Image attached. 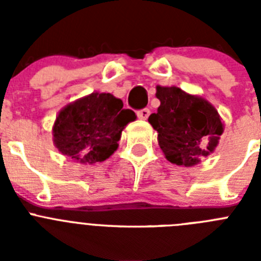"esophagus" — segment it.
I'll return each mask as SVG.
<instances>
[{"mask_svg": "<svg viewBox=\"0 0 261 261\" xmlns=\"http://www.w3.org/2000/svg\"><path fill=\"white\" fill-rule=\"evenodd\" d=\"M149 115H150V110H149V108H142V110L137 111L138 119L146 120L147 117H149Z\"/></svg>", "mask_w": 261, "mask_h": 261, "instance_id": "1", "label": "esophagus"}]
</instances>
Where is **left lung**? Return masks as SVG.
Returning <instances> with one entry per match:
<instances>
[{
    "instance_id": "obj_1",
    "label": "left lung",
    "mask_w": 261,
    "mask_h": 261,
    "mask_svg": "<svg viewBox=\"0 0 261 261\" xmlns=\"http://www.w3.org/2000/svg\"><path fill=\"white\" fill-rule=\"evenodd\" d=\"M155 96L161 106L149 116V123L158 132V144L167 161L191 167L213 153L223 124L208 100L175 86H156Z\"/></svg>"
}]
</instances>
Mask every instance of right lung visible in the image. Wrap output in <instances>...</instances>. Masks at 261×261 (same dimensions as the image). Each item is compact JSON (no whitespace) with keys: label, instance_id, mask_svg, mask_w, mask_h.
Masks as SVG:
<instances>
[{"label":"right lung","instance_id":"right-lung-1","mask_svg":"<svg viewBox=\"0 0 261 261\" xmlns=\"http://www.w3.org/2000/svg\"><path fill=\"white\" fill-rule=\"evenodd\" d=\"M112 94L93 93L62 108L53 125V142L64 155L93 165L110 158L126 124L136 120Z\"/></svg>","mask_w":261,"mask_h":261}]
</instances>
